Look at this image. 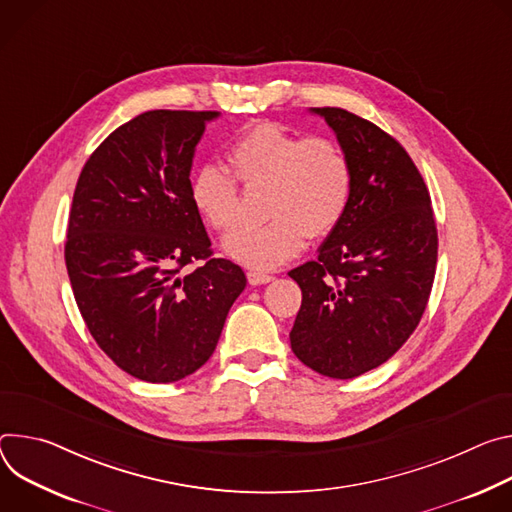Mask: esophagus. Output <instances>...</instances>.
<instances>
[{
	"label": "esophagus",
	"instance_id": "1",
	"mask_svg": "<svg viewBox=\"0 0 512 512\" xmlns=\"http://www.w3.org/2000/svg\"><path fill=\"white\" fill-rule=\"evenodd\" d=\"M274 276L272 274H266V272H260V270H248V282L250 285H266V282H272Z\"/></svg>",
	"mask_w": 512,
	"mask_h": 512
}]
</instances>
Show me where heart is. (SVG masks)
I'll use <instances>...</instances> for the list:
<instances>
[{
  "instance_id": "b5f03b06",
  "label": "heart",
  "mask_w": 512,
  "mask_h": 512,
  "mask_svg": "<svg viewBox=\"0 0 512 512\" xmlns=\"http://www.w3.org/2000/svg\"><path fill=\"white\" fill-rule=\"evenodd\" d=\"M234 175L205 164L191 177V201L217 232L240 223L239 179L244 187L266 185L262 225L242 227L223 248L234 260L270 270L295 258L305 240L325 238L344 217L352 195V166L337 142L303 138L276 122L248 126L230 148Z\"/></svg>"
}]
</instances>
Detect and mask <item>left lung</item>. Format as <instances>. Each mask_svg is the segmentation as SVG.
Segmentation results:
<instances>
[{
	"label": "left lung",
	"instance_id": "obj_1",
	"mask_svg": "<svg viewBox=\"0 0 512 512\" xmlns=\"http://www.w3.org/2000/svg\"><path fill=\"white\" fill-rule=\"evenodd\" d=\"M352 166V195L317 260L289 272L303 301L291 348L311 370L348 380L378 368L417 329L437 264L427 185L407 150L342 107H313Z\"/></svg>",
	"mask_w": 512,
	"mask_h": 512
}]
</instances>
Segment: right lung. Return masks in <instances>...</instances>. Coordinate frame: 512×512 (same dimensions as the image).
Returning <instances> with one entry per match:
<instances>
[{
    "mask_svg": "<svg viewBox=\"0 0 512 512\" xmlns=\"http://www.w3.org/2000/svg\"><path fill=\"white\" fill-rule=\"evenodd\" d=\"M217 116L144 111L97 146L75 187L65 262L77 307L97 346L146 382L199 370L246 287L238 264L213 258L191 201L195 146Z\"/></svg>",
    "mask_w": 512,
    "mask_h": 512,
    "instance_id": "obj_1",
    "label": "right lung"
}]
</instances>
